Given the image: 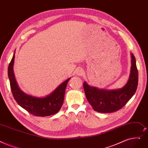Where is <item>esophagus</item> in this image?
I'll use <instances>...</instances> for the list:
<instances>
[{"instance_id": "34e87169", "label": "esophagus", "mask_w": 148, "mask_h": 148, "mask_svg": "<svg viewBox=\"0 0 148 148\" xmlns=\"http://www.w3.org/2000/svg\"><path fill=\"white\" fill-rule=\"evenodd\" d=\"M76 73H77V74L79 75H82L83 74V71L81 68H78L77 69Z\"/></svg>"}]
</instances>
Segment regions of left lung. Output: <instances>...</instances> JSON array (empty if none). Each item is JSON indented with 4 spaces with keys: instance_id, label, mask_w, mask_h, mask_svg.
Instances as JSON below:
<instances>
[{
    "instance_id": "left-lung-1",
    "label": "left lung",
    "mask_w": 148,
    "mask_h": 148,
    "mask_svg": "<svg viewBox=\"0 0 148 148\" xmlns=\"http://www.w3.org/2000/svg\"><path fill=\"white\" fill-rule=\"evenodd\" d=\"M132 66L130 79L121 89L108 91L89 86L85 82L83 88L86 99L94 110L102 113L117 111L123 107L136 92L138 86V71L136 58L131 54Z\"/></svg>"
}]
</instances>
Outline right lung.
<instances>
[{
    "instance_id": "obj_1",
    "label": "right lung",
    "mask_w": 148,
    "mask_h": 148,
    "mask_svg": "<svg viewBox=\"0 0 148 148\" xmlns=\"http://www.w3.org/2000/svg\"><path fill=\"white\" fill-rule=\"evenodd\" d=\"M15 53L10 62L8 74L11 90L14 99L17 103L30 114L38 117H47L58 112L63 105L65 89L69 78L57 87L49 95L38 98L26 94L18 88L13 73Z\"/></svg>"
}]
</instances>
